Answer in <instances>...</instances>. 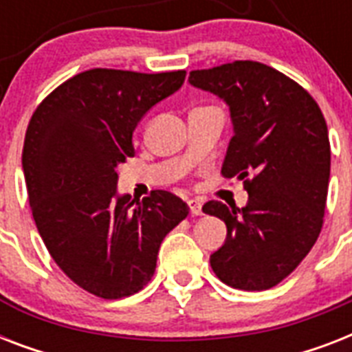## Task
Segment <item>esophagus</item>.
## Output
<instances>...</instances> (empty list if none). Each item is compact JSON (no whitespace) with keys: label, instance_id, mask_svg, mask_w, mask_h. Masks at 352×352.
<instances>
[{"label":"esophagus","instance_id":"esophagus-1","mask_svg":"<svg viewBox=\"0 0 352 352\" xmlns=\"http://www.w3.org/2000/svg\"><path fill=\"white\" fill-rule=\"evenodd\" d=\"M188 206H190V212H192L193 215L203 214V204H201V201H197V199H190V201H188Z\"/></svg>","mask_w":352,"mask_h":352}]
</instances>
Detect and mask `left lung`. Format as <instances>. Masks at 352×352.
Instances as JSON below:
<instances>
[{
	"mask_svg": "<svg viewBox=\"0 0 352 352\" xmlns=\"http://www.w3.org/2000/svg\"><path fill=\"white\" fill-rule=\"evenodd\" d=\"M190 84L230 106L234 137L221 175L237 177L245 208L208 201L226 241L210 256L215 276L239 290L281 283L322 232L331 175L327 124L316 100L270 65L235 60L190 73Z\"/></svg>",
	"mask_w": 352,
	"mask_h": 352,
	"instance_id": "8db88e82",
	"label": "left lung"
}]
</instances>
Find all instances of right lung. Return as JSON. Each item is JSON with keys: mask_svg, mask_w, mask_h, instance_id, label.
I'll list each match as a JSON object with an SVG mask.
<instances>
[{"mask_svg": "<svg viewBox=\"0 0 352 352\" xmlns=\"http://www.w3.org/2000/svg\"><path fill=\"white\" fill-rule=\"evenodd\" d=\"M186 71L89 69L41 100L25 133V184L36 228L73 283L104 300L142 290L160 243L190 214L175 193L117 197V164L135 155L138 120Z\"/></svg>", "mask_w": 352, "mask_h": 352, "instance_id": "1", "label": "right lung"}]
</instances>
